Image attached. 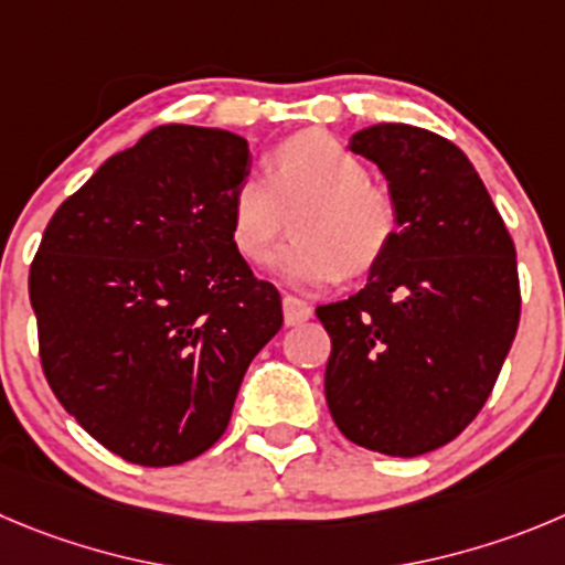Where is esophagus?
Masks as SVG:
<instances>
[{
	"instance_id": "34e87169",
	"label": "esophagus",
	"mask_w": 565,
	"mask_h": 565,
	"mask_svg": "<svg viewBox=\"0 0 565 565\" xmlns=\"http://www.w3.org/2000/svg\"><path fill=\"white\" fill-rule=\"evenodd\" d=\"M281 307H284V323L287 326H300L312 318V307H309L307 300L295 298V295H284Z\"/></svg>"
}]
</instances>
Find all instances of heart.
I'll use <instances>...</instances> for the list:
<instances>
[{
  "instance_id": "heart-1",
  "label": "heart",
  "mask_w": 565,
  "mask_h": 565,
  "mask_svg": "<svg viewBox=\"0 0 565 565\" xmlns=\"http://www.w3.org/2000/svg\"><path fill=\"white\" fill-rule=\"evenodd\" d=\"M292 214V239L273 256L289 284L326 287L342 273L376 267L398 234L393 194L376 186L367 167L329 134H298L276 147L270 170L239 183L231 205L236 250L258 262Z\"/></svg>"
}]
</instances>
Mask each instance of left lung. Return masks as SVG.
Wrapping results in <instances>:
<instances>
[{
  "label": "left lung",
  "instance_id": "1",
  "mask_svg": "<svg viewBox=\"0 0 565 565\" xmlns=\"http://www.w3.org/2000/svg\"><path fill=\"white\" fill-rule=\"evenodd\" d=\"M351 150L387 178L398 234L360 292L318 307L326 404L362 449L418 457L455 440L497 384L521 315L515 245L449 139L373 125Z\"/></svg>",
  "mask_w": 565,
  "mask_h": 565
}]
</instances>
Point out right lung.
<instances>
[{"instance_id": "right-lung-1", "label": "right lung", "mask_w": 565, "mask_h": 565, "mask_svg": "<svg viewBox=\"0 0 565 565\" xmlns=\"http://www.w3.org/2000/svg\"><path fill=\"white\" fill-rule=\"evenodd\" d=\"M242 136L161 125L61 203L30 267L41 367L72 418L147 468L223 437L242 376L284 323L231 234Z\"/></svg>"}]
</instances>
